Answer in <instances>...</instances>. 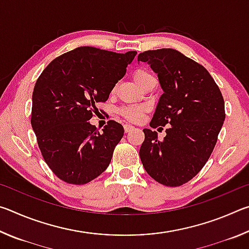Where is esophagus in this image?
Instances as JSON below:
<instances>
[{
	"label": "esophagus",
	"instance_id": "1",
	"mask_svg": "<svg viewBox=\"0 0 249 249\" xmlns=\"http://www.w3.org/2000/svg\"><path fill=\"white\" fill-rule=\"evenodd\" d=\"M124 129H125V133H129V132H132V130H134L135 127L130 124H124Z\"/></svg>",
	"mask_w": 249,
	"mask_h": 249
}]
</instances>
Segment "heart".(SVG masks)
<instances>
[{
  "label": "heart",
  "mask_w": 249,
  "mask_h": 249,
  "mask_svg": "<svg viewBox=\"0 0 249 249\" xmlns=\"http://www.w3.org/2000/svg\"><path fill=\"white\" fill-rule=\"evenodd\" d=\"M133 77H134L135 82H136L140 87H142L147 80L151 77H154V75L146 69H137L134 72ZM145 111L146 108L144 107H125L121 109V114L128 121L138 122L142 120V116H144Z\"/></svg>",
  "instance_id": "obj_1"
}]
</instances>
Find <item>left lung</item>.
Listing matches in <instances>:
<instances>
[{
    "label": "left lung",
    "instance_id": "left-lung-1",
    "mask_svg": "<svg viewBox=\"0 0 249 249\" xmlns=\"http://www.w3.org/2000/svg\"><path fill=\"white\" fill-rule=\"evenodd\" d=\"M140 60L148 62L163 90L150 126L168 125L163 141L142 130V163L157 182L179 187L199 174L212 154L225 120L224 99L209 71L178 50H147Z\"/></svg>",
    "mask_w": 249,
    "mask_h": 249
}]
</instances>
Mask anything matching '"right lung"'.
I'll use <instances>...</instances> for the list:
<instances>
[{"label":"right lung","mask_w":249,"mask_h":249,"mask_svg":"<svg viewBox=\"0 0 249 249\" xmlns=\"http://www.w3.org/2000/svg\"><path fill=\"white\" fill-rule=\"evenodd\" d=\"M136 53L78 47L53 59L37 79L32 127L41 156L60 180L86 184L108 167L123 126L111 120L100 134L89 120Z\"/></svg>","instance_id":"right-lung-1"}]
</instances>
